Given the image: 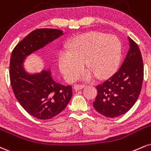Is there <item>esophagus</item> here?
I'll return each instance as SVG.
<instances>
[{
  "mask_svg": "<svg viewBox=\"0 0 151 151\" xmlns=\"http://www.w3.org/2000/svg\"><path fill=\"white\" fill-rule=\"evenodd\" d=\"M83 87H85V85L84 84H75L74 86V88L75 90H79V89H81V88H83Z\"/></svg>",
  "mask_w": 151,
  "mask_h": 151,
  "instance_id": "esophagus-1",
  "label": "esophagus"
}]
</instances>
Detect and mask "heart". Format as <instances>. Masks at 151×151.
<instances>
[{
    "label": "heart",
    "mask_w": 151,
    "mask_h": 151,
    "mask_svg": "<svg viewBox=\"0 0 151 151\" xmlns=\"http://www.w3.org/2000/svg\"><path fill=\"white\" fill-rule=\"evenodd\" d=\"M121 56V43L117 37L100 32H89L77 36L71 43L70 50L60 52L58 66L68 81L74 80L82 70L83 65L98 77H103L113 72ZM79 77H91L84 71Z\"/></svg>",
    "instance_id": "b5f03b06"
}]
</instances>
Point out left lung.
Instances as JSON below:
<instances>
[{
	"mask_svg": "<svg viewBox=\"0 0 151 151\" xmlns=\"http://www.w3.org/2000/svg\"><path fill=\"white\" fill-rule=\"evenodd\" d=\"M130 48L120 68L107 80L96 86L93 103L98 112L116 117L128 112L136 103L143 80V63L137 43L129 38Z\"/></svg>",
	"mask_w": 151,
	"mask_h": 151,
	"instance_id": "obj_1",
	"label": "left lung"
}]
</instances>
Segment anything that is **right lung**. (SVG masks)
I'll use <instances>...</instances> for the list:
<instances>
[{"label": "right lung", "mask_w": 151, "mask_h": 151, "mask_svg": "<svg viewBox=\"0 0 151 151\" xmlns=\"http://www.w3.org/2000/svg\"><path fill=\"white\" fill-rule=\"evenodd\" d=\"M62 35L60 29H37L18 43L11 54L10 79L14 96L29 115L39 119H51L60 113L70 102L72 88L55 82L50 70L29 74L24 70L23 60Z\"/></svg>", "instance_id": "right-lung-1"}]
</instances>
